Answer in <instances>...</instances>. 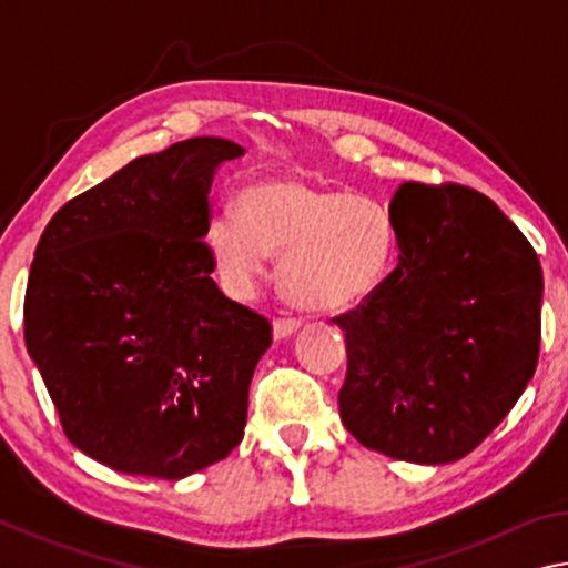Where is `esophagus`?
<instances>
[{
  "instance_id": "1",
  "label": "esophagus",
  "mask_w": 568,
  "mask_h": 568,
  "mask_svg": "<svg viewBox=\"0 0 568 568\" xmlns=\"http://www.w3.org/2000/svg\"><path fill=\"white\" fill-rule=\"evenodd\" d=\"M297 328H301V321L291 318V315H281V318H275L273 323V335L277 341H283L287 335H293Z\"/></svg>"
}]
</instances>
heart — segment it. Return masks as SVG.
<instances>
[{"mask_svg":"<svg viewBox=\"0 0 568 568\" xmlns=\"http://www.w3.org/2000/svg\"><path fill=\"white\" fill-rule=\"evenodd\" d=\"M237 210H220L205 247L227 293L247 295L271 255L295 305L335 313L378 291L388 273L393 230L368 200L303 178H267L240 192Z\"/></svg>","mask_w":568,"mask_h":568,"instance_id":"heart-1","label":"heart"}]
</instances>
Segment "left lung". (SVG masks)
Wrapping results in <instances>:
<instances>
[{"label": "left lung", "mask_w": 568, "mask_h": 568, "mask_svg": "<svg viewBox=\"0 0 568 568\" xmlns=\"http://www.w3.org/2000/svg\"><path fill=\"white\" fill-rule=\"evenodd\" d=\"M388 220L398 267L353 311L341 420L410 464L468 456L534 378L544 277L536 250L480 192L403 182Z\"/></svg>", "instance_id": "1"}]
</instances>
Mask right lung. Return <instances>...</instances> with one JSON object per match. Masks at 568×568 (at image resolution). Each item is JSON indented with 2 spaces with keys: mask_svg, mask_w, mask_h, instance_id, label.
Wrapping results in <instances>:
<instances>
[{
  "mask_svg": "<svg viewBox=\"0 0 568 568\" xmlns=\"http://www.w3.org/2000/svg\"><path fill=\"white\" fill-rule=\"evenodd\" d=\"M243 148L175 142L57 210L24 293V341L64 436L132 476L178 480L245 434L265 315L210 277V185Z\"/></svg>",
  "mask_w": 568,
  "mask_h": 568,
  "instance_id": "1",
  "label": "right lung"
}]
</instances>
